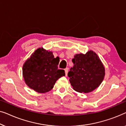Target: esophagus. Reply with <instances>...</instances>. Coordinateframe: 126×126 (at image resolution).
<instances>
[{
	"label": "esophagus",
	"mask_w": 126,
	"mask_h": 126,
	"mask_svg": "<svg viewBox=\"0 0 126 126\" xmlns=\"http://www.w3.org/2000/svg\"><path fill=\"white\" fill-rule=\"evenodd\" d=\"M64 71H65V76H67V74H68V68H65L64 69Z\"/></svg>",
	"instance_id": "1"
}]
</instances>
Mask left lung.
I'll return each instance as SVG.
<instances>
[{"label":"left lung","mask_w":126,"mask_h":126,"mask_svg":"<svg viewBox=\"0 0 126 126\" xmlns=\"http://www.w3.org/2000/svg\"><path fill=\"white\" fill-rule=\"evenodd\" d=\"M72 61L74 66L68 77L75 91L88 93L100 86L105 75V68L96 53L90 50L86 54H76Z\"/></svg>","instance_id":"left-lung-1"}]
</instances>
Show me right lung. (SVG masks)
<instances>
[{
	"label": "right lung",
	"instance_id": "obj_1",
	"mask_svg": "<svg viewBox=\"0 0 126 126\" xmlns=\"http://www.w3.org/2000/svg\"><path fill=\"white\" fill-rule=\"evenodd\" d=\"M59 57L43 47L35 50L23 65V77L26 84L37 93H46L52 90L56 80L65 75L58 69Z\"/></svg>",
	"mask_w": 126,
	"mask_h": 126
}]
</instances>
